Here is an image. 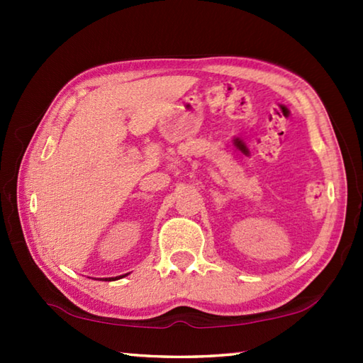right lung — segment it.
I'll use <instances>...</instances> for the list:
<instances>
[{
	"mask_svg": "<svg viewBox=\"0 0 363 363\" xmlns=\"http://www.w3.org/2000/svg\"><path fill=\"white\" fill-rule=\"evenodd\" d=\"M121 277H125V275H120V277H112V279H106V281H112V280H118Z\"/></svg>",
	"mask_w": 363,
	"mask_h": 363,
	"instance_id": "add662e5",
	"label": "right lung"
}]
</instances>
